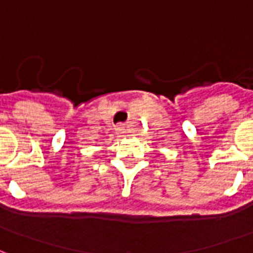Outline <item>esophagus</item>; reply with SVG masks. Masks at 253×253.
Instances as JSON below:
<instances>
[{"mask_svg":"<svg viewBox=\"0 0 253 253\" xmlns=\"http://www.w3.org/2000/svg\"><path fill=\"white\" fill-rule=\"evenodd\" d=\"M116 130H118V131H119V132H122V130H123V126H122V125H119V126H118V128H116Z\"/></svg>","mask_w":253,"mask_h":253,"instance_id":"1","label":"esophagus"}]
</instances>
